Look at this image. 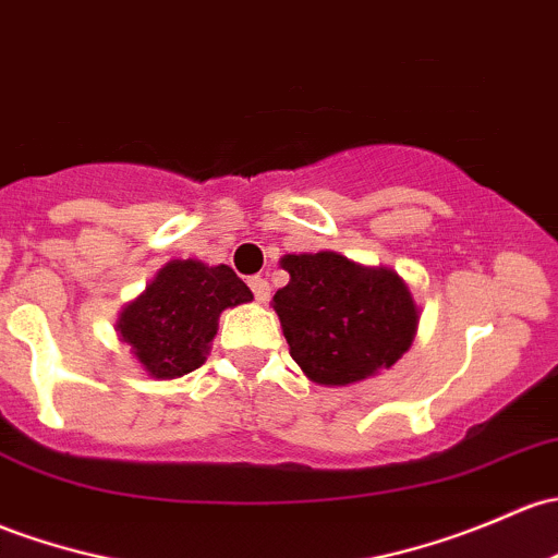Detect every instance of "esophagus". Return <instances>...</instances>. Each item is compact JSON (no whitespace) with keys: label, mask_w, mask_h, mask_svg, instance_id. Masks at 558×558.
Segmentation results:
<instances>
[{"label":"esophagus","mask_w":558,"mask_h":558,"mask_svg":"<svg viewBox=\"0 0 558 558\" xmlns=\"http://www.w3.org/2000/svg\"><path fill=\"white\" fill-rule=\"evenodd\" d=\"M248 286H251V291H254L256 302H267V299H269V283H267V280H264V278H251Z\"/></svg>","instance_id":"obj_1"}]
</instances>
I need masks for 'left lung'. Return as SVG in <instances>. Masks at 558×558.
<instances>
[{
	"instance_id": "1",
	"label": "left lung",
	"mask_w": 558,
	"mask_h": 558,
	"mask_svg": "<svg viewBox=\"0 0 558 558\" xmlns=\"http://www.w3.org/2000/svg\"><path fill=\"white\" fill-rule=\"evenodd\" d=\"M280 267L291 280L272 296V310L310 383H363L412 348L420 307L392 267H368L337 251L286 254Z\"/></svg>"
}]
</instances>
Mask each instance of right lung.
<instances>
[{"label":"right lung","instance_id":"1","mask_svg":"<svg viewBox=\"0 0 558 558\" xmlns=\"http://www.w3.org/2000/svg\"><path fill=\"white\" fill-rule=\"evenodd\" d=\"M251 299L248 286L227 264L171 259L120 310L114 331L146 377L179 379L205 363L219 315Z\"/></svg>","mask_w":558,"mask_h":558}]
</instances>
